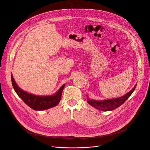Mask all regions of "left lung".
I'll use <instances>...</instances> for the list:
<instances>
[{"mask_svg":"<svg viewBox=\"0 0 150 150\" xmlns=\"http://www.w3.org/2000/svg\"><path fill=\"white\" fill-rule=\"evenodd\" d=\"M136 87H137V85L133 87V88L132 90H130L129 93L125 94V96L119 98L105 100L103 101L94 100L88 98L87 102L91 106H92L96 109H98L99 110L103 111H112L113 110H115V108L119 107L125 102V101L130 96V95L134 90Z\"/></svg>","mask_w":150,"mask_h":150,"instance_id":"left-lung-1","label":"left lung"}]
</instances>
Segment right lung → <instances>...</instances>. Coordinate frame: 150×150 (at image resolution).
Listing matches in <instances>:
<instances>
[{
    "label": "right lung",
    "instance_id": "add662e5",
    "mask_svg": "<svg viewBox=\"0 0 150 150\" xmlns=\"http://www.w3.org/2000/svg\"><path fill=\"white\" fill-rule=\"evenodd\" d=\"M11 81L13 88L18 94V96L27 105L36 111L45 110L56 106L60 101L62 91L64 87V84L61 87L57 93L52 96H38L27 93L19 88L13 79L12 75H11Z\"/></svg>",
    "mask_w": 150,
    "mask_h": 150
}]
</instances>
